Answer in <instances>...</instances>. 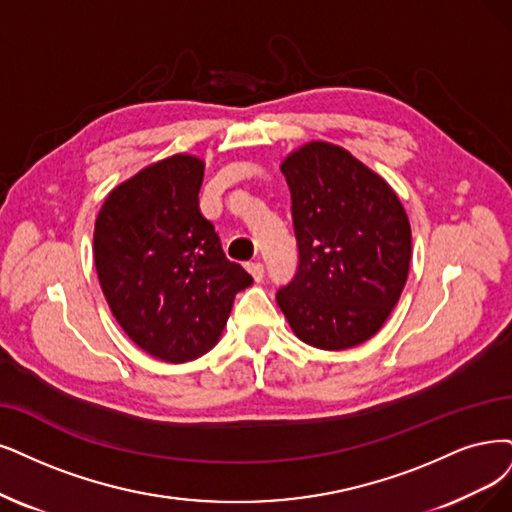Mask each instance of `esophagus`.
Listing matches in <instances>:
<instances>
[{"label":"esophagus","mask_w":512,"mask_h":512,"mask_svg":"<svg viewBox=\"0 0 512 512\" xmlns=\"http://www.w3.org/2000/svg\"><path fill=\"white\" fill-rule=\"evenodd\" d=\"M246 270H249V274L259 282L261 278H263V266L259 261H251V263H246Z\"/></svg>","instance_id":"esophagus-1"}]
</instances>
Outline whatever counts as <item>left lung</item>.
Returning <instances> with one entry per match:
<instances>
[{
    "mask_svg": "<svg viewBox=\"0 0 512 512\" xmlns=\"http://www.w3.org/2000/svg\"><path fill=\"white\" fill-rule=\"evenodd\" d=\"M291 189L299 268L276 301L293 333L320 350H348L382 329L411 261L399 196L348 149L310 141L280 162Z\"/></svg>",
    "mask_w": 512,
    "mask_h": 512,
    "instance_id": "8db88e82",
    "label": "left lung"
}]
</instances>
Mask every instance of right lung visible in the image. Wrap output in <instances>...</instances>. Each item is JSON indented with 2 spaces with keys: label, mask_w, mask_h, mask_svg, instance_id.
I'll return each instance as SVG.
<instances>
[{
  "label": "right lung",
  "mask_w": 512,
  "mask_h": 512,
  "mask_svg": "<svg viewBox=\"0 0 512 512\" xmlns=\"http://www.w3.org/2000/svg\"><path fill=\"white\" fill-rule=\"evenodd\" d=\"M202 177L198 156L158 160L113 187L94 221V266L113 318L173 365L219 342L236 293L253 282L200 213Z\"/></svg>",
  "instance_id": "right-lung-1"
}]
</instances>
